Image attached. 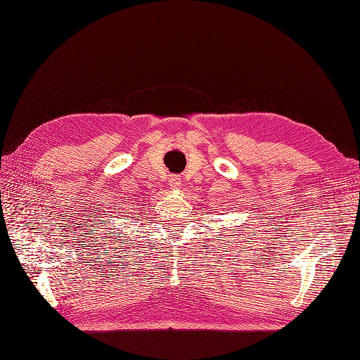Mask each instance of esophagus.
I'll use <instances>...</instances> for the list:
<instances>
[{"mask_svg": "<svg viewBox=\"0 0 360 360\" xmlns=\"http://www.w3.org/2000/svg\"><path fill=\"white\" fill-rule=\"evenodd\" d=\"M170 186H172V188H179L181 178L179 176H172L170 178Z\"/></svg>", "mask_w": 360, "mask_h": 360, "instance_id": "esophagus-1", "label": "esophagus"}]
</instances>
